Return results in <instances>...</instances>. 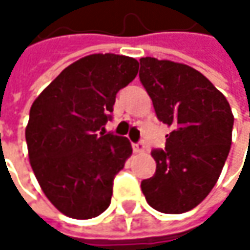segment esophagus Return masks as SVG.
Returning a JSON list of instances; mask_svg holds the SVG:
<instances>
[{
	"label": "esophagus",
	"mask_w": 250,
	"mask_h": 250,
	"mask_svg": "<svg viewBox=\"0 0 250 250\" xmlns=\"http://www.w3.org/2000/svg\"><path fill=\"white\" fill-rule=\"evenodd\" d=\"M133 152L134 153H143L145 152L143 143H133Z\"/></svg>",
	"instance_id": "1"
}]
</instances>
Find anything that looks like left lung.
<instances>
[{
  "label": "left lung",
  "instance_id": "obj_1",
  "mask_svg": "<svg viewBox=\"0 0 250 250\" xmlns=\"http://www.w3.org/2000/svg\"><path fill=\"white\" fill-rule=\"evenodd\" d=\"M139 76L158 119L171 127L165 150L152 152L156 172L142 181V191L161 213L189 211L222 174L231 145V108L225 95L188 65L142 58Z\"/></svg>",
  "mask_w": 250,
  "mask_h": 250
}]
</instances>
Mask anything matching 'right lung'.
Instances as JSON below:
<instances>
[{
  "label": "right lung",
  "instance_id": "1",
  "mask_svg": "<svg viewBox=\"0 0 250 250\" xmlns=\"http://www.w3.org/2000/svg\"><path fill=\"white\" fill-rule=\"evenodd\" d=\"M139 71L130 56L94 53L74 62L34 100L25 127L28 159L49 201L65 216L104 213L113 179L133 149L127 137L104 134L117 92Z\"/></svg>",
  "mask_w": 250,
  "mask_h": 250
}]
</instances>
